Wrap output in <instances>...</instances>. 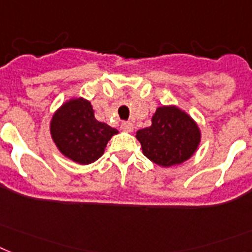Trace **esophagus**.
I'll return each instance as SVG.
<instances>
[{"label": "esophagus", "instance_id": "esophagus-1", "mask_svg": "<svg viewBox=\"0 0 252 252\" xmlns=\"http://www.w3.org/2000/svg\"><path fill=\"white\" fill-rule=\"evenodd\" d=\"M122 129L124 130V132H133V123L130 122H124L122 123Z\"/></svg>", "mask_w": 252, "mask_h": 252}]
</instances>
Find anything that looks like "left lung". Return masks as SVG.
<instances>
[{
	"mask_svg": "<svg viewBox=\"0 0 252 252\" xmlns=\"http://www.w3.org/2000/svg\"><path fill=\"white\" fill-rule=\"evenodd\" d=\"M143 155L164 168L181 165L191 158L201 142L198 124L175 105L158 106L151 126L137 130Z\"/></svg>",
	"mask_w": 252,
	"mask_h": 252,
	"instance_id": "1",
	"label": "left lung"
}]
</instances>
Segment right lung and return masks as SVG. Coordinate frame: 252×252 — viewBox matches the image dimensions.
<instances>
[{"instance_id": "right-lung-1", "label": "right lung", "mask_w": 252, "mask_h": 252, "mask_svg": "<svg viewBox=\"0 0 252 252\" xmlns=\"http://www.w3.org/2000/svg\"><path fill=\"white\" fill-rule=\"evenodd\" d=\"M51 138L59 151L71 161L88 165L101 158L115 128L94 118V110L84 97H71L54 113Z\"/></svg>"}]
</instances>
